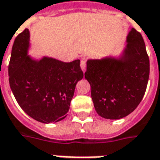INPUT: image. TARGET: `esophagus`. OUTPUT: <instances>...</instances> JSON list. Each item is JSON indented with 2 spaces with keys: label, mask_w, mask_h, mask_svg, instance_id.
<instances>
[{
  "label": "esophagus",
  "mask_w": 160,
  "mask_h": 160,
  "mask_svg": "<svg viewBox=\"0 0 160 160\" xmlns=\"http://www.w3.org/2000/svg\"><path fill=\"white\" fill-rule=\"evenodd\" d=\"M86 67H87V60L85 58H82L81 61H80V68H81L83 72L86 71Z\"/></svg>",
  "instance_id": "obj_1"
}]
</instances>
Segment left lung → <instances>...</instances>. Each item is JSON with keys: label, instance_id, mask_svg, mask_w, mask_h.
Instances as JSON below:
<instances>
[{"label": "left lung", "instance_id": "obj_1", "mask_svg": "<svg viewBox=\"0 0 160 160\" xmlns=\"http://www.w3.org/2000/svg\"><path fill=\"white\" fill-rule=\"evenodd\" d=\"M119 59L88 60L85 78L90 83L94 108L100 117L121 119L136 109L148 86L150 63L144 40L132 28Z\"/></svg>", "mask_w": 160, "mask_h": 160}]
</instances>
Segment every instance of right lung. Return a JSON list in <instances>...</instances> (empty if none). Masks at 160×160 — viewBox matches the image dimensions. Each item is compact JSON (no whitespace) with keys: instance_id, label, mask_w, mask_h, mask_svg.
<instances>
[{"instance_id":"add662e5","label":"right lung","mask_w":160,"mask_h":160,"mask_svg":"<svg viewBox=\"0 0 160 160\" xmlns=\"http://www.w3.org/2000/svg\"><path fill=\"white\" fill-rule=\"evenodd\" d=\"M29 31L16 37L8 65L9 85L22 110L42 123L56 122L67 117L77 82L83 78L80 61L63 62L27 56Z\"/></svg>"}]
</instances>
